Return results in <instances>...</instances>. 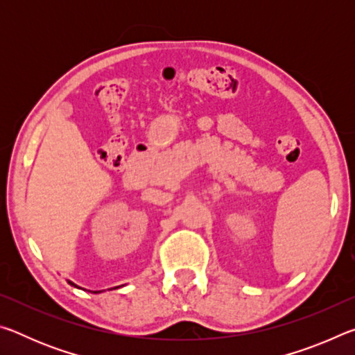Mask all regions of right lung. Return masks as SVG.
Instances as JSON below:
<instances>
[{
  "instance_id": "obj_1",
  "label": "right lung",
  "mask_w": 355,
  "mask_h": 355,
  "mask_svg": "<svg viewBox=\"0 0 355 355\" xmlns=\"http://www.w3.org/2000/svg\"><path fill=\"white\" fill-rule=\"evenodd\" d=\"M69 284H70L71 286H75V288H80V286L75 285L73 282H70V280H69ZM122 286H123V285H122ZM117 288H120V286H114V288H111V290H117ZM103 291H105V290H101V291H91V293H94V294H98V293H103Z\"/></svg>"
}]
</instances>
